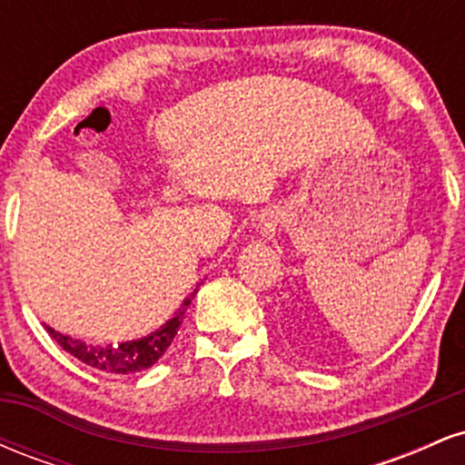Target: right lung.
<instances>
[{"label":"right lung","mask_w":465,"mask_h":465,"mask_svg":"<svg viewBox=\"0 0 465 465\" xmlns=\"http://www.w3.org/2000/svg\"><path fill=\"white\" fill-rule=\"evenodd\" d=\"M196 291L190 292L188 300L183 302V306L179 308V312L170 319L168 323L163 325L162 330L153 332L151 336L140 341H131V343H120L117 348H92L87 343H80V341L72 339V336H65L56 330L47 328L52 339L61 345L63 350L69 351L72 356H76L80 362L84 365L95 367V370L104 371V373H133V371H142L153 367L154 362L163 356V351L170 348V343L177 336L181 322H183L185 308L190 306L192 300H194Z\"/></svg>","instance_id":"right-lung-1"}]
</instances>
